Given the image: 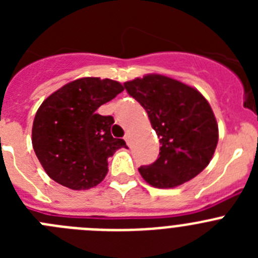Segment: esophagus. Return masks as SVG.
Instances as JSON below:
<instances>
[{
  "label": "esophagus",
  "instance_id": "obj_1",
  "mask_svg": "<svg viewBox=\"0 0 258 258\" xmlns=\"http://www.w3.org/2000/svg\"><path fill=\"white\" fill-rule=\"evenodd\" d=\"M124 140H125V142L127 143V146H131V134H129V133L125 134Z\"/></svg>",
  "mask_w": 258,
  "mask_h": 258
}]
</instances>
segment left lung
I'll return each instance as SVG.
<instances>
[{
  "mask_svg": "<svg viewBox=\"0 0 258 258\" xmlns=\"http://www.w3.org/2000/svg\"><path fill=\"white\" fill-rule=\"evenodd\" d=\"M146 109L160 138L155 163L138 168L147 183L172 188L197 177L209 164L218 142V125L207 99L186 84L147 75L124 84Z\"/></svg>",
  "mask_w": 258,
  "mask_h": 258,
  "instance_id": "8db88e82",
  "label": "left lung"
}]
</instances>
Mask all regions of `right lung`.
Returning <instances> with one entry per match:
<instances>
[{"label":"right lung","mask_w":258,"mask_h":258,"mask_svg":"<svg viewBox=\"0 0 258 258\" xmlns=\"http://www.w3.org/2000/svg\"><path fill=\"white\" fill-rule=\"evenodd\" d=\"M122 90L113 80L84 77L42 102L33 120L32 145L50 178L72 190H88L103 181L108 157L125 142L111 136L112 116L97 109Z\"/></svg>","instance_id":"right-lung-1"}]
</instances>
